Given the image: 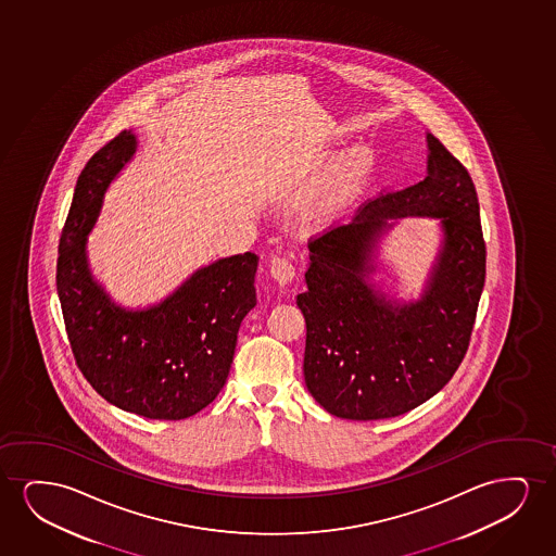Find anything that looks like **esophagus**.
I'll list each match as a JSON object with an SVG mask.
<instances>
[{
	"instance_id": "obj_1",
	"label": "esophagus",
	"mask_w": 556,
	"mask_h": 556,
	"mask_svg": "<svg viewBox=\"0 0 556 556\" xmlns=\"http://www.w3.org/2000/svg\"><path fill=\"white\" fill-rule=\"evenodd\" d=\"M269 274H271V277H274L275 281L279 282L281 287H287V285L294 281L296 267L292 264V260L285 258V256H275V258L269 262Z\"/></svg>"
}]
</instances>
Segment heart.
Returning <instances> with one entry per match:
<instances>
[{
  "label": "heart",
  "mask_w": 556,
  "mask_h": 556,
  "mask_svg": "<svg viewBox=\"0 0 556 556\" xmlns=\"http://www.w3.org/2000/svg\"><path fill=\"white\" fill-rule=\"evenodd\" d=\"M376 170V155L358 146L327 168L305 208L307 224H325L334 218L351 199L357 198Z\"/></svg>",
  "instance_id": "1"
}]
</instances>
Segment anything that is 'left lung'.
Returning a JSON list of instances; mask_svg holds the SVG:
<instances>
[{
  "mask_svg": "<svg viewBox=\"0 0 556 556\" xmlns=\"http://www.w3.org/2000/svg\"><path fill=\"white\" fill-rule=\"evenodd\" d=\"M421 182L380 193L355 220L309 241L305 319L307 391L332 416L395 418L437 395L464 361L486 279V243L467 168L427 135ZM441 217L445 247L425 298L396 305L364 281L388 217Z\"/></svg>",
  "mask_w": 556,
  "mask_h": 556,
  "instance_id": "1",
  "label": "left lung"
}]
</instances>
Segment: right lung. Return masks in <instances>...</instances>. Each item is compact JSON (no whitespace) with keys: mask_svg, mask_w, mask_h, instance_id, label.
Wrapping results in <instances>:
<instances>
[{"mask_svg":"<svg viewBox=\"0 0 556 556\" xmlns=\"http://www.w3.org/2000/svg\"><path fill=\"white\" fill-rule=\"evenodd\" d=\"M137 138L122 130L77 178L56 260V290L76 365L92 389L122 410L150 419L190 418L228 380L237 332L256 305L258 254L244 252L199 269L160 305L127 312L92 281L85 237Z\"/></svg>","mask_w":556,"mask_h":556,"instance_id":"1","label":"right lung"}]
</instances>
